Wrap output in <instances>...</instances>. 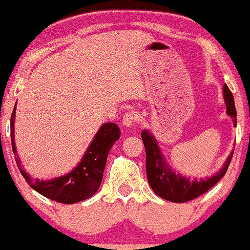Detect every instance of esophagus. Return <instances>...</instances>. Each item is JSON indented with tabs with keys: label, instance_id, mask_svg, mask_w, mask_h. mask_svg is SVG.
Segmentation results:
<instances>
[{
	"label": "esophagus",
	"instance_id": "34e87169",
	"mask_svg": "<svg viewBox=\"0 0 250 250\" xmlns=\"http://www.w3.org/2000/svg\"><path fill=\"white\" fill-rule=\"evenodd\" d=\"M137 122V114L135 112H127L125 113L124 117H123V124H124L126 127H131L136 124Z\"/></svg>",
	"mask_w": 250,
	"mask_h": 250
}]
</instances>
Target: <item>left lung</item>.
I'll return each instance as SVG.
<instances>
[{
	"label": "left lung",
	"mask_w": 250,
	"mask_h": 250,
	"mask_svg": "<svg viewBox=\"0 0 250 250\" xmlns=\"http://www.w3.org/2000/svg\"><path fill=\"white\" fill-rule=\"evenodd\" d=\"M223 93H224V100L227 104V112L232 118L233 125L236 126L237 119H236L235 103H233L231 90L229 89L227 84H224ZM142 139H143L144 147H146V178L150 187L154 189V192L158 197L173 201V203H186V201L195 199V198L200 197L201 194L208 192L225 175L230 165V161L232 158L231 154L222 170L212 178L200 180V181H198V180L189 181L188 179L182 178L181 175H176L174 171H171L166 166L165 160L161 155L160 147H158L154 137L149 132L143 131Z\"/></svg>",
	"instance_id": "obj_1"
}]
</instances>
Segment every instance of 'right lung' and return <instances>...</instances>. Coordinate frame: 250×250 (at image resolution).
I'll return each mask as SVG.
<instances>
[{
  "mask_svg": "<svg viewBox=\"0 0 250 250\" xmlns=\"http://www.w3.org/2000/svg\"><path fill=\"white\" fill-rule=\"evenodd\" d=\"M15 108H17V104L10 118V136H12L13 152L17 154V147L14 143ZM119 137L120 130L114 123L104 124L94 137V141L88 147L81 163L71 173L58 179L51 180V181L32 180L22 170L18 155H15V160H17L20 173L34 190L51 200L62 204L79 203V201L90 198L99 189L103 181L104 169L106 166L108 152L115 142L119 139Z\"/></svg>",
  "mask_w": 250,
  "mask_h": 250,
  "instance_id": "right-lung-1",
  "label": "right lung"
}]
</instances>
